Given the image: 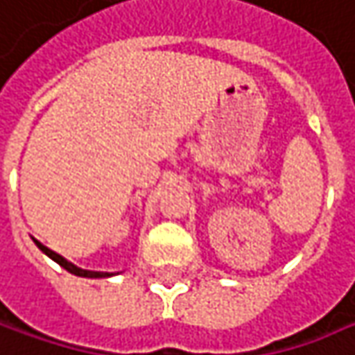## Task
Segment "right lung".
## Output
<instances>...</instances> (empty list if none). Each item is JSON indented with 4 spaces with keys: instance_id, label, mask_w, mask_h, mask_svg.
<instances>
[{
    "instance_id": "obj_1",
    "label": "right lung",
    "mask_w": 355,
    "mask_h": 355,
    "mask_svg": "<svg viewBox=\"0 0 355 355\" xmlns=\"http://www.w3.org/2000/svg\"><path fill=\"white\" fill-rule=\"evenodd\" d=\"M34 242H36V246H38V248L42 250V252H44V254H48V257H50L52 261H56L58 265L64 266V268H66L68 272H72V275H76V277H87V279H103V277H111L109 272H98V270H85V268H78L76 265L68 263V261H66L64 257H60L58 252H54V250H50L48 246H44L42 242H38V241H34Z\"/></svg>"
}]
</instances>
